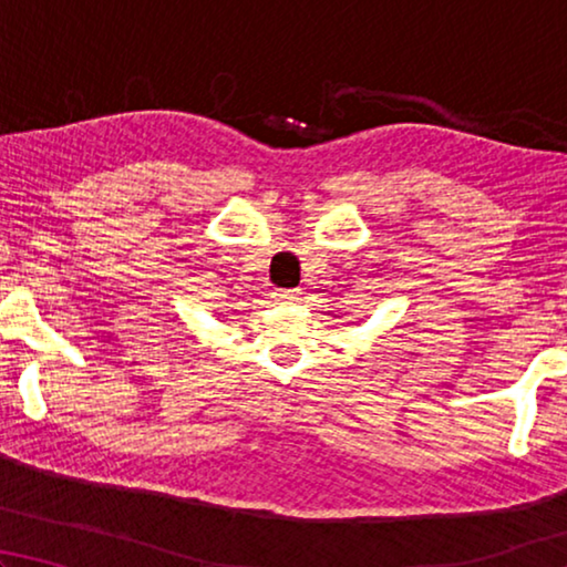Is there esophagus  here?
Returning a JSON list of instances; mask_svg holds the SVG:
<instances>
[{"instance_id": "obj_1", "label": "esophagus", "mask_w": 567, "mask_h": 567, "mask_svg": "<svg viewBox=\"0 0 567 567\" xmlns=\"http://www.w3.org/2000/svg\"><path fill=\"white\" fill-rule=\"evenodd\" d=\"M299 293H301L299 289H276L274 297H276V301H284L286 305V301H297Z\"/></svg>"}]
</instances>
